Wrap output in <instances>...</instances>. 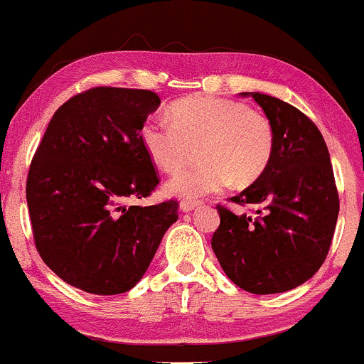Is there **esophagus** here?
Wrapping results in <instances>:
<instances>
[{"mask_svg": "<svg viewBox=\"0 0 364 364\" xmlns=\"http://www.w3.org/2000/svg\"><path fill=\"white\" fill-rule=\"evenodd\" d=\"M198 202H190V200H183L181 204H179V209H181L183 213H190V211H193V209H197L198 208Z\"/></svg>", "mask_w": 364, "mask_h": 364, "instance_id": "1", "label": "esophagus"}]
</instances>
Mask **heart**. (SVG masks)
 Masks as SVG:
<instances>
[{
    "instance_id": "heart-1",
    "label": "heart",
    "mask_w": 364,
    "mask_h": 364,
    "mask_svg": "<svg viewBox=\"0 0 364 364\" xmlns=\"http://www.w3.org/2000/svg\"><path fill=\"white\" fill-rule=\"evenodd\" d=\"M171 120L150 117L141 125V143L164 171L181 169L200 148L205 164L174 174L166 193L197 200L230 186L255 185L272 162V122L244 102L214 95H190L172 102Z\"/></svg>"
}]
</instances>
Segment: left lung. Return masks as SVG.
Returning a JSON list of instances; mask_svg holds the SVG:
<instances>
[{"label":"left lung","mask_w":364,"mask_h":364,"mask_svg":"<svg viewBox=\"0 0 364 364\" xmlns=\"http://www.w3.org/2000/svg\"><path fill=\"white\" fill-rule=\"evenodd\" d=\"M251 95L272 122L275 148L269 169L237 197L256 204V218L218 205L211 246L228 279L255 294L304 284L326 259L338 218L333 167L323 134L300 109L272 95Z\"/></svg>","instance_id":"left-lung-1"}]
</instances>
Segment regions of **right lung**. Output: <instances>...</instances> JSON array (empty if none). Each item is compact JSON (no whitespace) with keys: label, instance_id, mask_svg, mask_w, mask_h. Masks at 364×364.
Returning <instances> with one entry per match:
<instances>
[{"label":"right lung","instance_id":"obj_1","mask_svg":"<svg viewBox=\"0 0 364 364\" xmlns=\"http://www.w3.org/2000/svg\"><path fill=\"white\" fill-rule=\"evenodd\" d=\"M160 106L151 90L95 87L53 113L31 162L34 244L64 282L92 294L132 289L150 267L178 202L127 205L159 185L141 125Z\"/></svg>","mask_w":364,"mask_h":364}]
</instances>
